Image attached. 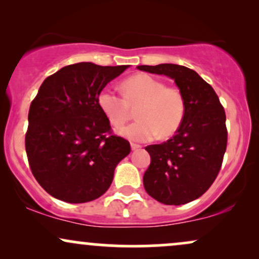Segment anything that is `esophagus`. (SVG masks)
Instances as JSON below:
<instances>
[{"label": "esophagus", "mask_w": 259, "mask_h": 259, "mask_svg": "<svg viewBox=\"0 0 259 259\" xmlns=\"http://www.w3.org/2000/svg\"><path fill=\"white\" fill-rule=\"evenodd\" d=\"M130 146H132V150L133 151H136V150H139V148H141V146H140V145L134 144V142H132V144H130Z\"/></svg>", "instance_id": "esophagus-1"}]
</instances>
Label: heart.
Wrapping results in <instances>:
<instances>
[{
  "label": "heart",
  "mask_w": 259,
  "mask_h": 259,
  "mask_svg": "<svg viewBox=\"0 0 259 259\" xmlns=\"http://www.w3.org/2000/svg\"><path fill=\"white\" fill-rule=\"evenodd\" d=\"M123 95L101 91L99 105L113 126L119 127L130 120L136 111L135 123L118 130V134L134 141H151L157 135L167 139L174 135L185 117L186 102L183 92L165 86L160 80L138 74L121 84Z\"/></svg>",
  "instance_id": "heart-1"
}]
</instances>
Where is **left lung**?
<instances>
[{
  "label": "left lung",
  "mask_w": 259,
  "mask_h": 259,
  "mask_svg": "<svg viewBox=\"0 0 259 259\" xmlns=\"http://www.w3.org/2000/svg\"><path fill=\"white\" fill-rule=\"evenodd\" d=\"M138 69L173 79L186 102L185 117L173 138L145 148L151 156L145 190L160 203H189L209 189L221 170L228 142L224 108L212 86L190 68L164 63Z\"/></svg>",
  "instance_id": "8db88e82"
}]
</instances>
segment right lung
<instances>
[{
    "label": "right lung",
    "instance_id": "right-lung-1",
    "mask_svg": "<svg viewBox=\"0 0 259 259\" xmlns=\"http://www.w3.org/2000/svg\"><path fill=\"white\" fill-rule=\"evenodd\" d=\"M129 65L81 62L45 79L29 109L25 150L32 175L50 195L68 203L99 198L130 144L113 135L99 95Z\"/></svg>",
    "mask_w": 259,
    "mask_h": 259
}]
</instances>
